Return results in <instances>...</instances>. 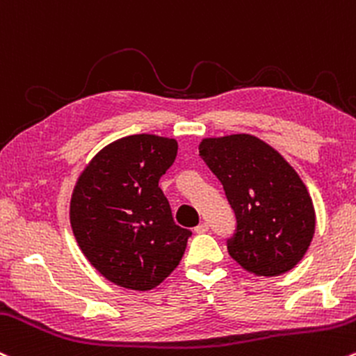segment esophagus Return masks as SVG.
Instances as JSON below:
<instances>
[{
  "label": "esophagus",
  "mask_w": 356,
  "mask_h": 356,
  "mask_svg": "<svg viewBox=\"0 0 356 356\" xmlns=\"http://www.w3.org/2000/svg\"><path fill=\"white\" fill-rule=\"evenodd\" d=\"M194 232L199 233V235H201V233H208L209 232V225H208V222H201V225H197L196 228H194Z\"/></svg>",
  "instance_id": "esophagus-1"
}]
</instances>
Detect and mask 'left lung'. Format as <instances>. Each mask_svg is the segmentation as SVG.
Wrapping results in <instances>:
<instances>
[{
  "label": "left lung",
  "instance_id": "obj_1",
  "mask_svg": "<svg viewBox=\"0 0 356 356\" xmlns=\"http://www.w3.org/2000/svg\"><path fill=\"white\" fill-rule=\"evenodd\" d=\"M199 155L221 181L236 216L228 253L243 270L275 277L309 248L316 211L294 167L259 136L235 134L199 142Z\"/></svg>",
  "mask_w": 356,
  "mask_h": 356
}]
</instances>
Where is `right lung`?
I'll return each instance as SVG.
<instances>
[{
	"instance_id": "add662e5",
	"label": "right lung",
	"mask_w": 356,
	"mask_h": 356,
	"mask_svg": "<svg viewBox=\"0 0 356 356\" xmlns=\"http://www.w3.org/2000/svg\"><path fill=\"white\" fill-rule=\"evenodd\" d=\"M175 155V138L128 135L101 148L77 177L72 233L89 264L116 286L150 291L184 255L191 232L175 225L159 187Z\"/></svg>"
}]
</instances>
